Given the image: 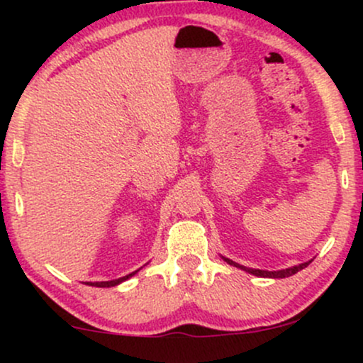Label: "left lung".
Returning a JSON list of instances; mask_svg holds the SVG:
<instances>
[{
	"label": "left lung",
	"mask_w": 363,
	"mask_h": 363,
	"mask_svg": "<svg viewBox=\"0 0 363 363\" xmlns=\"http://www.w3.org/2000/svg\"><path fill=\"white\" fill-rule=\"evenodd\" d=\"M222 259H223L225 262H228V264H230V266H235V268H239V269H244L245 273H251V274H254V277H261V278H286V277H291V274L298 273V272H301V269L307 268V266H309V262H311V261H307V262H302V264L291 266V268L278 269V272H266V269L247 268V266H242V264H239V262H235V261L228 259V257H225V256H222Z\"/></svg>",
	"instance_id": "1"
}]
</instances>
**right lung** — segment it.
Instances as JSON below:
<instances>
[{
    "label": "right lung",
    "instance_id": "1",
    "mask_svg": "<svg viewBox=\"0 0 363 363\" xmlns=\"http://www.w3.org/2000/svg\"><path fill=\"white\" fill-rule=\"evenodd\" d=\"M140 269H141V268H140ZM140 269H136V272L126 274V277H121V278H118V280H111V281H86V285H90V286H99V289H109V286H116V285H119V283L126 281L128 278L135 277V274L138 273Z\"/></svg>",
    "mask_w": 363,
    "mask_h": 363
}]
</instances>
